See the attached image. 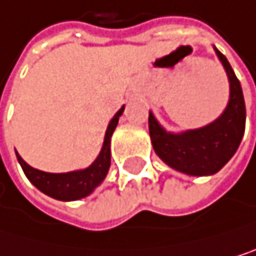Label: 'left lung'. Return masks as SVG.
I'll return each mask as SVG.
<instances>
[{"instance_id": "1", "label": "left lung", "mask_w": 256, "mask_h": 256, "mask_svg": "<svg viewBox=\"0 0 256 256\" xmlns=\"http://www.w3.org/2000/svg\"><path fill=\"white\" fill-rule=\"evenodd\" d=\"M230 82V99L215 122L182 134L166 132L150 112V136L156 154L171 168L189 176L218 172L240 146L246 128V105L238 78L226 56L215 48Z\"/></svg>"}]
</instances>
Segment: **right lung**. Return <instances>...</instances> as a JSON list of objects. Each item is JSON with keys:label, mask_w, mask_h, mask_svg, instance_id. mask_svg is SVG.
I'll return each instance as SVG.
<instances>
[{"label": "right lung", "mask_w": 256, "mask_h": 256, "mask_svg": "<svg viewBox=\"0 0 256 256\" xmlns=\"http://www.w3.org/2000/svg\"><path fill=\"white\" fill-rule=\"evenodd\" d=\"M122 112H124V108H120L116 112V116L111 119V122L106 128V132H105L102 151H100L99 157L94 160V163L92 166H88L86 170L66 172V174H50V172H44V171L32 168L30 164H27L21 158L20 154H16L24 174L38 189L56 200H62V202L79 200V198L86 197L88 194H92L94 188L102 183V180L105 178V176L110 170L111 136L118 126V122H119V118L122 116Z\"/></svg>", "instance_id": "add662e5"}]
</instances>
